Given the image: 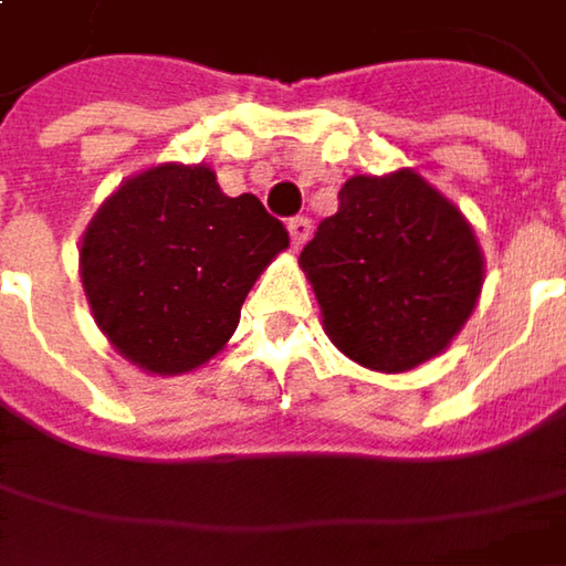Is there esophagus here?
Listing matches in <instances>:
<instances>
[{"instance_id":"esophagus-1","label":"esophagus","mask_w":566,"mask_h":566,"mask_svg":"<svg viewBox=\"0 0 566 566\" xmlns=\"http://www.w3.org/2000/svg\"><path fill=\"white\" fill-rule=\"evenodd\" d=\"M286 229H290V235H293L295 249H302V245L308 242V235H312V220H308V217H293Z\"/></svg>"}]
</instances>
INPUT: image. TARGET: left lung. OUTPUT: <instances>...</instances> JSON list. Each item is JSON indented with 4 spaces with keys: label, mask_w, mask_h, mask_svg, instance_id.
<instances>
[{
    "label": "left lung",
    "mask_w": 566,
    "mask_h": 566,
    "mask_svg": "<svg viewBox=\"0 0 566 566\" xmlns=\"http://www.w3.org/2000/svg\"><path fill=\"white\" fill-rule=\"evenodd\" d=\"M298 264L331 343L387 375L441 356L485 280L467 217L412 169L353 176Z\"/></svg>",
    "instance_id": "obj_1"
}]
</instances>
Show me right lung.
I'll return each mask as SVG.
<instances>
[{
	"label": "right lung",
	"mask_w": 566,
	"mask_h": 566,
	"mask_svg": "<svg viewBox=\"0 0 566 566\" xmlns=\"http://www.w3.org/2000/svg\"><path fill=\"white\" fill-rule=\"evenodd\" d=\"M290 245L254 195L229 198L205 164L125 179L81 239V283L106 339L147 375L213 359L261 271Z\"/></svg>",
	"instance_id": "right-lung-1"
}]
</instances>
